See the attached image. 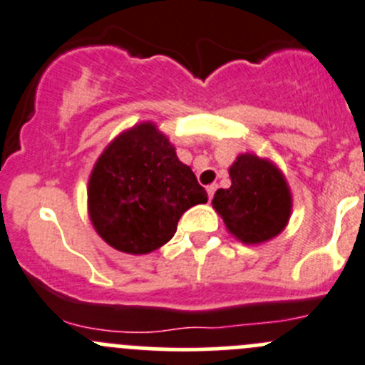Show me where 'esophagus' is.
Listing matches in <instances>:
<instances>
[{"label": "esophagus", "instance_id": "obj_1", "mask_svg": "<svg viewBox=\"0 0 365 365\" xmlns=\"http://www.w3.org/2000/svg\"><path fill=\"white\" fill-rule=\"evenodd\" d=\"M215 190H217V183H212V185L207 187V192H208V197H210V200L214 197Z\"/></svg>", "mask_w": 365, "mask_h": 365}]
</instances>
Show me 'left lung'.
<instances>
[{"label": "left lung", "mask_w": 365, "mask_h": 365, "mask_svg": "<svg viewBox=\"0 0 365 365\" xmlns=\"http://www.w3.org/2000/svg\"><path fill=\"white\" fill-rule=\"evenodd\" d=\"M232 187L219 189L212 205L230 233L246 244L272 239L291 215V192L284 175L271 162L240 155L230 168Z\"/></svg>", "instance_id": "1"}]
</instances>
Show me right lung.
Returning a JSON list of instances; mask_svg holds the SVG:
<instances>
[{"mask_svg": "<svg viewBox=\"0 0 365 365\" xmlns=\"http://www.w3.org/2000/svg\"><path fill=\"white\" fill-rule=\"evenodd\" d=\"M207 190L151 123L119 135L88 180V214L101 239L125 253L143 255L173 239L180 217Z\"/></svg>", "mask_w": 365, "mask_h": 365, "instance_id": "1", "label": "right lung"}]
</instances>
